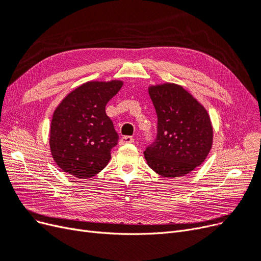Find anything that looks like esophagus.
I'll return each mask as SVG.
<instances>
[{
    "label": "esophagus",
    "instance_id": "34e87169",
    "mask_svg": "<svg viewBox=\"0 0 261 261\" xmlns=\"http://www.w3.org/2000/svg\"><path fill=\"white\" fill-rule=\"evenodd\" d=\"M134 143V138L132 136H123L120 139V145H126V144H132Z\"/></svg>",
    "mask_w": 261,
    "mask_h": 261
}]
</instances>
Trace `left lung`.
<instances>
[{"instance_id": "left-lung-1", "label": "left lung", "mask_w": 261, "mask_h": 261, "mask_svg": "<svg viewBox=\"0 0 261 261\" xmlns=\"http://www.w3.org/2000/svg\"><path fill=\"white\" fill-rule=\"evenodd\" d=\"M156 116V137L144 151L150 168L163 177L184 176L206 159L213 132L210 117L183 87H149Z\"/></svg>"}]
</instances>
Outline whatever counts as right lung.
I'll return each mask as SVG.
<instances>
[{
  "mask_svg": "<svg viewBox=\"0 0 261 261\" xmlns=\"http://www.w3.org/2000/svg\"><path fill=\"white\" fill-rule=\"evenodd\" d=\"M123 82H88L62 100L53 113L50 148L59 168L78 178L92 177L111 159L118 135L106 106Z\"/></svg>",
  "mask_w": 261,
  "mask_h": 261,
  "instance_id": "right-lung-1",
  "label": "right lung"
}]
</instances>
